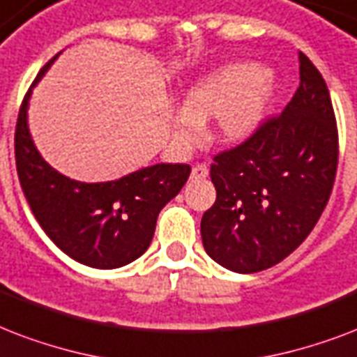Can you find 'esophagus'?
Here are the masks:
<instances>
[{
    "label": "esophagus",
    "instance_id": "34e87169",
    "mask_svg": "<svg viewBox=\"0 0 357 357\" xmlns=\"http://www.w3.org/2000/svg\"><path fill=\"white\" fill-rule=\"evenodd\" d=\"M192 181H201V178H206L208 176V167L204 164H197L192 167Z\"/></svg>",
    "mask_w": 357,
    "mask_h": 357
}]
</instances>
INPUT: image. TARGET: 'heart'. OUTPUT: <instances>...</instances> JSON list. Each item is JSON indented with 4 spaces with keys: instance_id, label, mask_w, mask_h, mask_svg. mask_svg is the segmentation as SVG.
<instances>
[{
    "instance_id": "b5f03b06",
    "label": "heart",
    "mask_w": 357,
    "mask_h": 357,
    "mask_svg": "<svg viewBox=\"0 0 357 357\" xmlns=\"http://www.w3.org/2000/svg\"><path fill=\"white\" fill-rule=\"evenodd\" d=\"M273 93L272 73L251 63H231L204 73L182 95L181 112L173 119L175 145L192 149L201 137V126L212 119V139L222 145L244 143L264 121Z\"/></svg>"
}]
</instances>
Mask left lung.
I'll list each match as a JSON object with an SVG mask.
<instances>
[{
  "label": "left lung",
  "mask_w": 357,
  "mask_h": 357,
  "mask_svg": "<svg viewBox=\"0 0 357 357\" xmlns=\"http://www.w3.org/2000/svg\"><path fill=\"white\" fill-rule=\"evenodd\" d=\"M300 87L281 115L210 165L216 203L203 214L204 251L236 273L289 257L319 222L337 171V126L322 74L300 52Z\"/></svg>",
  "instance_id": "left-lung-1"
}]
</instances>
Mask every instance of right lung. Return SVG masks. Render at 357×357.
Here are the masks:
<instances>
[{
	"label": "right lung",
	"instance_id": "right-lung-1",
	"mask_svg": "<svg viewBox=\"0 0 357 357\" xmlns=\"http://www.w3.org/2000/svg\"><path fill=\"white\" fill-rule=\"evenodd\" d=\"M59 54L43 66L18 113L15 154L22 190L44 233L63 253L100 270L126 266L147 251L160 210L186 184L190 165H149L106 182H79L54 169L33 143L27 109L33 87Z\"/></svg>",
	"mask_w": 357,
	"mask_h": 357
}]
</instances>
